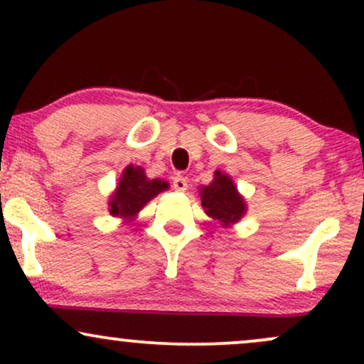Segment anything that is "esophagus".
Masks as SVG:
<instances>
[{
    "mask_svg": "<svg viewBox=\"0 0 364 364\" xmlns=\"http://www.w3.org/2000/svg\"><path fill=\"white\" fill-rule=\"evenodd\" d=\"M173 188H174V191L183 193V191H186V188H188V179L185 176H181V174H178V176L173 179Z\"/></svg>",
    "mask_w": 364,
    "mask_h": 364,
    "instance_id": "esophagus-1",
    "label": "esophagus"
}]
</instances>
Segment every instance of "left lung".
Segmentation results:
<instances>
[{
	"label": "left lung",
	"instance_id": "1",
	"mask_svg": "<svg viewBox=\"0 0 364 364\" xmlns=\"http://www.w3.org/2000/svg\"><path fill=\"white\" fill-rule=\"evenodd\" d=\"M200 196L205 214L223 225L235 224L246 214V202L237 193L235 181L220 171H215L210 185L200 188Z\"/></svg>",
	"mask_w": 364,
	"mask_h": 364
}]
</instances>
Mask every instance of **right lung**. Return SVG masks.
Wrapping results in <instances>:
<instances>
[{"label":"right lung","mask_w":364,"mask_h":364,"mask_svg":"<svg viewBox=\"0 0 364 364\" xmlns=\"http://www.w3.org/2000/svg\"><path fill=\"white\" fill-rule=\"evenodd\" d=\"M169 185L161 179H149L139 166H128L121 174L118 186L109 198V212L114 217L132 219L147 205V202Z\"/></svg>","instance_id":"obj_1"}]
</instances>
